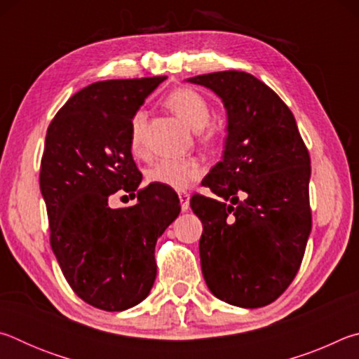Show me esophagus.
<instances>
[{
	"instance_id": "esophagus-1",
	"label": "esophagus",
	"mask_w": 359,
	"mask_h": 359,
	"mask_svg": "<svg viewBox=\"0 0 359 359\" xmlns=\"http://www.w3.org/2000/svg\"><path fill=\"white\" fill-rule=\"evenodd\" d=\"M179 199H180L182 212H187L188 209H190V194H188V193H179Z\"/></svg>"
}]
</instances>
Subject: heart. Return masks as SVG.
<instances>
[{"mask_svg": "<svg viewBox=\"0 0 359 359\" xmlns=\"http://www.w3.org/2000/svg\"><path fill=\"white\" fill-rule=\"evenodd\" d=\"M165 104L194 131H201L209 125V102L196 90L175 88L166 96ZM144 131L145 112L137 111L130 120V149L135 155H141L144 151ZM203 172L204 166L196 158H161L147 169L145 177L150 184L184 191L201 177Z\"/></svg>", "mask_w": 359, "mask_h": 359, "instance_id": "obj_1", "label": "heart"}]
</instances>
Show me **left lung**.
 Returning <instances> with one entry per match:
<instances>
[{"label": "left lung", "instance_id": "obj_1", "mask_svg": "<svg viewBox=\"0 0 359 359\" xmlns=\"http://www.w3.org/2000/svg\"><path fill=\"white\" fill-rule=\"evenodd\" d=\"M228 112L223 160L203 180L220 199L193 194L203 222L204 280L218 299L257 309L274 302L299 271L312 229L311 156L294 115L248 72L191 77Z\"/></svg>", "mask_w": 359, "mask_h": 359}]
</instances>
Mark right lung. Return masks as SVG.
<instances>
[{
	"mask_svg": "<svg viewBox=\"0 0 359 359\" xmlns=\"http://www.w3.org/2000/svg\"><path fill=\"white\" fill-rule=\"evenodd\" d=\"M161 77L95 82L66 101L47 128L39 185L50 245L72 291L90 306L120 312L141 302L156 277V239L180 203L165 187L139 188L130 120ZM118 189L136 205L111 210Z\"/></svg>",
	"mask_w": 359,
	"mask_h": 359,
	"instance_id": "add662e5",
	"label": "right lung"
}]
</instances>
